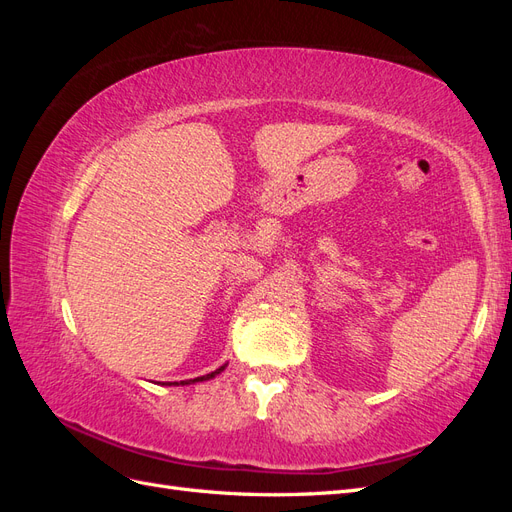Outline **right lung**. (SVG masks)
<instances>
[{
    "label": "right lung",
    "instance_id": "obj_1",
    "mask_svg": "<svg viewBox=\"0 0 512 512\" xmlns=\"http://www.w3.org/2000/svg\"><path fill=\"white\" fill-rule=\"evenodd\" d=\"M226 365H222L220 369H215V371H211V374H207V376H200V378H194V380H181V384H194V382H203V380H211V378H215L220 374V371L224 369ZM173 384H179V382H173Z\"/></svg>",
    "mask_w": 512,
    "mask_h": 512
}]
</instances>
